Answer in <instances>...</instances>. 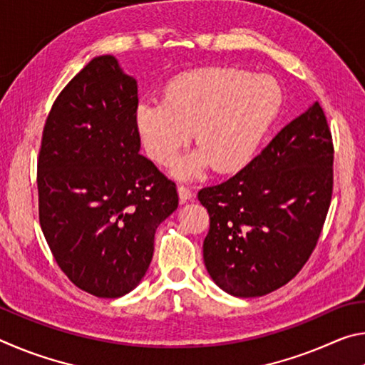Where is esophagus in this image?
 Segmentation results:
<instances>
[{
  "instance_id": "34e87169",
  "label": "esophagus",
  "mask_w": 365,
  "mask_h": 365,
  "mask_svg": "<svg viewBox=\"0 0 365 365\" xmlns=\"http://www.w3.org/2000/svg\"><path fill=\"white\" fill-rule=\"evenodd\" d=\"M177 190H178V197H180V202H187L188 200H191V196H193V191H191L187 185H178Z\"/></svg>"
}]
</instances>
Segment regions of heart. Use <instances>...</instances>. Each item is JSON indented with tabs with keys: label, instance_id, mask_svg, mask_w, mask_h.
<instances>
[{
	"label": "heart",
	"instance_id": "1",
	"mask_svg": "<svg viewBox=\"0 0 365 365\" xmlns=\"http://www.w3.org/2000/svg\"><path fill=\"white\" fill-rule=\"evenodd\" d=\"M282 100L280 85L269 76L206 67L172 78L163 101H140L135 122L146 154L159 165L174 163L193 130L200 150L177 165L178 177H195L209 164L225 174L255 158Z\"/></svg>",
	"mask_w": 365,
	"mask_h": 365
}]
</instances>
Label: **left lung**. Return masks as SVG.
Returning <instances> with one entry per match:
<instances>
[{
  "label": "left lung",
  "mask_w": 365,
  "mask_h": 365,
  "mask_svg": "<svg viewBox=\"0 0 365 365\" xmlns=\"http://www.w3.org/2000/svg\"><path fill=\"white\" fill-rule=\"evenodd\" d=\"M333 193V141L314 103L232 178L197 191L212 280L238 298L275 292L311 257Z\"/></svg>",
  "instance_id": "1"
}]
</instances>
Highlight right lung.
Returning <instances> with one entry per match:
<instances>
[{"instance_id":"1","label":"right lung","mask_w":365,"mask_h":365,"mask_svg":"<svg viewBox=\"0 0 365 365\" xmlns=\"http://www.w3.org/2000/svg\"><path fill=\"white\" fill-rule=\"evenodd\" d=\"M137 106V80L106 54L64 86L43 128L41 230L67 279L98 298L138 285L156 228L178 206L175 183L140 154Z\"/></svg>"}]
</instances>
